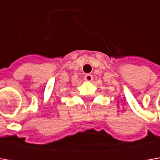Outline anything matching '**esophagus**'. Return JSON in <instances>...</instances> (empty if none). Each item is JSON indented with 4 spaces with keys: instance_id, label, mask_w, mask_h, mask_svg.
Instances as JSON below:
<instances>
[{
    "instance_id": "obj_1",
    "label": "esophagus",
    "mask_w": 160,
    "mask_h": 160,
    "mask_svg": "<svg viewBox=\"0 0 160 160\" xmlns=\"http://www.w3.org/2000/svg\"><path fill=\"white\" fill-rule=\"evenodd\" d=\"M84 80L87 81V82H91V81L92 80V76L91 74H86V75L84 76Z\"/></svg>"
}]
</instances>
